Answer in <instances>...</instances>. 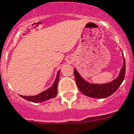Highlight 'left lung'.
<instances>
[{"instance_id":"8db88e82","label":"left lung","mask_w":134,"mask_h":134,"mask_svg":"<svg viewBox=\"0 0 134 134\" xmlns=\"http://www.w3.org/2000/svg\"><path fill=\"white\" fill-rule=\"evenodd\" d=\"M74 72L78 89L84 95L93 98H105L112 95L123 82L125 75V60L123 58V65L118 76L112 81L105 84L90 83L86 81L76 69H74Z\"/></svg>"}]
</instances>
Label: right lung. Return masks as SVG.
Listing matches in <instances>:
<instances>
[{"mask_svg": "<svg viewBox=\"0 0 134 134\" xmlns=\"http://www.w3.org/2000/svg\"><path fill=\"white\" fill-rule=\"evenodd\" d=\"M59 75L60 71H58L56 75V80H54L53 85L44 92H41L36 96H24L21 95L20 96L27 100L31 101L33 103H42L44 101L48 100L51 98H53L57 95V88L58 80H59Z\"/></svg>", "mask_w": 134, "mask_h": 134, "instance_id": "1", "label": "right lung"}]
</instances>
